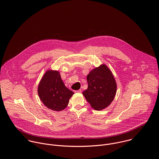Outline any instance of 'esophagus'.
Returning <instances> with one entry per match:
<instances>
[{
  "label": "esophagus",
  "mask_w": 159,
  "mask_h": 159,
  "mask_svg": "<svg viewBox=\"0 0 159 159\" xmlns=\"http://www.w3.org/2000/svg\"><path fill=\"white\" fill-rule=\"evenodd\" d=\"M75 93H81L82 92V90H75Z\"/></svg>",
  "instance_id": "obj_1"
}]
</instances>
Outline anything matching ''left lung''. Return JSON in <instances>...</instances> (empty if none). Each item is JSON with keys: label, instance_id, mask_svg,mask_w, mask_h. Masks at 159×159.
I'll return each instance as SVG.
<instances>
[{"label": "left lung", "instance_id": "left-lung-1", "mask_svg": "<svg viewBox=\"0 0 159 159\" xmlns=\"http://www.w3.org/2000/svg\"><path fill=\"white\" fill-rule=\"evenodd\" d=\"M88 89L83 93L92 108L101 111L114 100L117 84L114 75L106 64H101L90 72L87 77Z\"/></svg>", "mask_w": 159, "mask_h": 159}]
</instances>
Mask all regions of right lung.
I'll use <instances>...</instances> for the list:
<instances>
[{"label": "right lung", "mask_w": 159, "mask_h": 159, "mask_svg": "<svg viewBox=\"0 0 159 159\" xmlns=\"http://www.w3.org/2000/svg\"><path fill=\"white\" fill-rule=\"evenodd\" d=\"M38 95L43 104L48 109L61 111L68 105L74 92L69 90L57 70H48L38 86Z\"/></svg>", "instance_id": "1"}]
</instances>
